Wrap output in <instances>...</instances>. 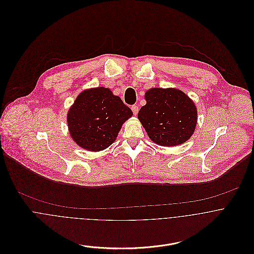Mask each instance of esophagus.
<instances>
[{
  "label": "esophagus",
  "mask_w": 254,
  "mask_h": 254,
  "mask_svg": "<svg viewBox=\"0 0 254 254\" xmlns=\"http://www.w3.org/2000/svg\"><path fill=\"white\" fill-rule=\"evenodd\" d=\"M131 109H132V111H133V113L136 115L137 113H138V111H139V108L136 106V105H133L132 107H131Z\"/></svg>",
  "instance_id": "34e87169"
}]
</instances>
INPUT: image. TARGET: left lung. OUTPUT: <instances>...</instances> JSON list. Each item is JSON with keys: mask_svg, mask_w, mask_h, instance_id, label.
I'll return each instance as SVG.
<instances>
[{"mask_svg": "<svg viewBox=\"0 0 254 254\" xmlns=\"http://www.w3.org/2000/svg\"><path fill=\"white\" fill-rule=\"evenodd\" d=\"M145 104L138 118L151 141L159 145H181L192 135L197 111L193 102L176 89L152 88L145 95Z\"/></svg>", "mask_w": 254, "mask_h": 254, "instance_id": "8db88e82", "label": "left lung"}]
</instances>
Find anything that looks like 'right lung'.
Instances as JSON below:
<instances>
[{"label":"right lung","instance_id":"1","mask_svg":"<svg viewBox=\"0 0 254 254\" xmlns=\"http://www.w3.org/2000/svg\"><path fill=\"white\" fill-rule=\"evenodd\" d=\"M133 114L122 100L107 88L83 91L67 114L70 135L76 144L98 151L111 145L122 124Z\"/></svg>","mask_w":254,"mask_h":254}]
</instances>
